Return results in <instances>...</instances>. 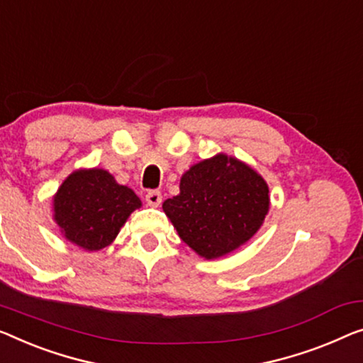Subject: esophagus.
I'll use <instances>...</instances> for the list:
<instances>
[{"instance_id":"1","label":"esophagus","mask_w":363,"mask_h":363,"mask_svg":"<svg viewBox=\"0 0 363 363\" xmlns=\"http://www.w3.org/2000/svg\"><path fill=\"white\" fill-rule=\"evenodd\" d=\"M145 199H147V203L150 205V207H160L161 200H163V196H161L160 191H150Z\"/></svg>"}]
</instances>
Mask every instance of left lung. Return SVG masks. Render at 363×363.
I'll use <instances>...</instances> for the list:
<instances>
[{
    "label": "left lung",
    "mask_w": 363,
    "mask_h": 363,
    "mask_svg": "<svg viewBox=\"0 0 363 363\" xmlns=\"http://www.w3.org/2000/svg\"><path fill=\"white\" fill-rule=\"evenodd\" d=\"M179 191L164 200L163 210L181 240L205 259L226 256L250 241L269 212L267 182L223 153L184 172Z\"/></svg>",
    "instance_id": "left-lung-1"
}]
</instances>
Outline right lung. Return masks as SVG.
<instances>
[{"instance_id":"obj_1","label":"right lung","mask_w":363,"mask_h":363,"mask_svg":"<svg viewBox=\"0 0 363 363\" xmlns=\"http://www.w3.org/2000/svg\"><path fill=\"white\" fill-rule=\"evenodd\" d=\"M142 200L104 169H78L53 197V220L63 236L86 251H99L118 231Z\"/></svg>"}]
</instances>
